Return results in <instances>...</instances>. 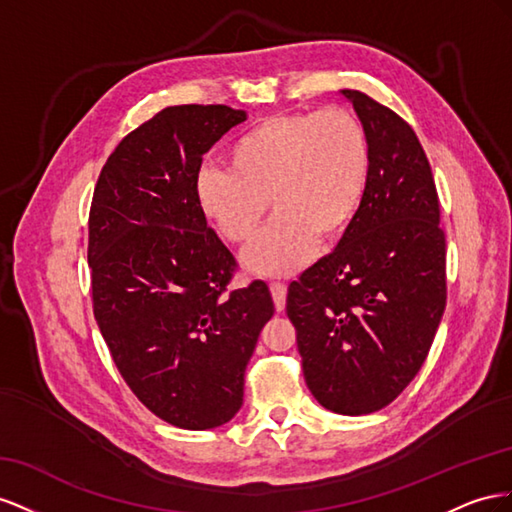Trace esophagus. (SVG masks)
<instances>
[{"label":"esophagus","instance_id":"esophagus-1","mask_svg":"<svg viewBox=\"0 0 512 512\" xmlns=\"http://www.w3.org/2000/svg\"><path fill=\"white\" fill-rule=\"evenodd\" d=\"M270 291H272L276 311H283L285 309V298H287V285L285 283H270Z\"/></svg>","mask_w":512,"mask_h":512}]
</instances>
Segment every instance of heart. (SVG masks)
I'll use <instances>...</instances> for the list:
<instances>
[{
  "mask_svg": "<svg viewBox=\"0 0 512 512\" xmlns=\"http://www.w3.org/2000/svg\"><path fill=\"white\" fill-rule=\"evenodd\" d=\"M227 169H201L195 199L203 218L231 244L255 238L270 208L276 218L242 264L255 274L287 276L309 264L321 242L354 225L371 182L373 156L352 111L279 113L231 141Z\"/></svg>",
  "mask_w": 512,
  "mask_h": 512,
  "instance_id": "b5f03b06",
  "label": "heart"
}]
</instances>
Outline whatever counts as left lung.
Listing matches in <instances>:
<instances>
[{
  "label": "left lung",
  "instance_id": "left-lung-1",
  "mask_svg": "<svg viewBox=\"0 0 512 512\" xmlns=\"http://www.w3.org/2000/svg\"><path fill=\"white\" fill-rule=\"evenodd\" d=\"M371 141V182L337 248L287 289L306 386L326 410H382L425 362L446 306V240L425 150L397 113L341 90Z\"/></svg>",
  "mask_w": 512,
  "mask_h": 512
}]
</instances>
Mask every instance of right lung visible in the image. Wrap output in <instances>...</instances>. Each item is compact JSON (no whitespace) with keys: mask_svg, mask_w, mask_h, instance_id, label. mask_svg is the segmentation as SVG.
Listing matches in <instances>:
<instances>
[{"mask_svg":"<svg viewBox=\"0 0 512 512\" xmlns=\"http://www.w3.org/2000/svg\"><path fill=\"white\" fill-rule=\"evenodd\" d=\"M246 111L178 105L120 141L94 188V317L115 367L152 414L188 431L238 414L244 371L274 315L264 281L227 291L233 259L199 212L201 156Z\"/></svg>","mask_w":512,"mask_h":512,"instance_id":"add662e5","label":"right lung"}]
</instances>
